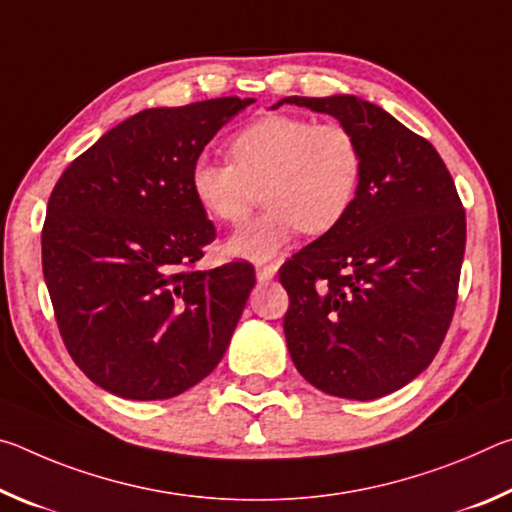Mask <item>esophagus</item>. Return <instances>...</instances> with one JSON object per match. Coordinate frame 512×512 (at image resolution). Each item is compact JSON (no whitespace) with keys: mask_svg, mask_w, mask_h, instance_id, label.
<instances>
[{"mask_svg":"<svg viewBox=\"0 0 512 512\" xmlns=\"http://www.w3.org/2000/svg\"><path fill=\"white\" fill-rule=\"evenodd\" d=\"M255 273H257V280H259V282L271 280V277H275V273H277V264H266V266L259 264V266L255 268Z\"/></svg>","mask_w":512,"mask_h":512,"instance_id":"1","label":"esophagus"}]
</instances>
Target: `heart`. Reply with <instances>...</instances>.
<instances>
[{
	"mask_svg": "<svg viewBox=\"0 0 512 512\" xmlns=\"http://www.w3.org/2000/svg\"><path fill=\"white\" fill-rule=\"evenodd\" d=\"M230 155L232 160L196 158L189 187L196 203L223 223L244 221L262 187L266 207L228 239L232 257L266 262L298 230H332L357 201L363 149L339 121L264 115L232 137Z\"/></svg>",
	"mask_w": 512,
	"mask_h": 512,
	"instance_id": "b5f03b06",
	"label": "heart"
}]
</instances>
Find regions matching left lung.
<instances>
[{"label": "left lung", "instance_id": "left-lung-1", "mask_svg": "<svg viewBox=\"0 0 512 512\" xmlns=\"http://www.w3.org/2000/svg\"><path fill=\"white\" fill-rule=\"evenodd\" d=\"M327 112L359 137L363 178L345 219L280 268L284 336L318 391L377 400L429 366L452 323L465 210L438 151L352 94L277 101Z\"/></svg>", "mask_w": 512, "mask_h": 512}]
</instances>
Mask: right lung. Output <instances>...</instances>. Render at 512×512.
<instances>
[{
  "instance_id": "add662e5",
  "label": "right lung",
  "mask_w": 512,
  "mask_h": 512,
  "mask_svg": "<svg viewBox=\"0 0 512 512\" xmlns=\"http://www.w3.org/2000/svg\"><path fill=\"white\" fill-rule=\"evenodd\" d=\"M255 99L149 108L81 153L49 196L42 273L67 352L126 400H169L219 366L255 287L196 271L216 230L189 187L207 142Z\"/></svg>"
}]
</instances>
